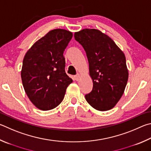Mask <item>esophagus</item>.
<instances>
[{
    "mask_svg": "<svg viewBox=\"0 0 151 151\" xmlns=\"http://www.w3.org/2000/svg\"><path fill=\"white\" fill-rule=\"evenodd\" d=\"M80 78H81V75H79V74H78V75H76V76H75V79L76 81H78L79 79H80Z\"/></svg>",
    "mask_w": 151,
    "mask_h": 151,
    "instance_id": "obj_1",
    "label": "esophagus"
}]
</instances>
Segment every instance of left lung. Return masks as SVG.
<instances>
[{
    "label": "left lung",
    "instance_id": "8db88e82",
    "mask_svg": "<svg viewBox=\"0 0 151 151\" xmlns=\"http://www.w3.org/2000/svg\"><path fill=\"white\" fill-rule=\"evenodd\" d=\"M74 36L86 51L93 82L92 92L85 98L96 110H109L122 98L128 81L125 55L108 35L98 29L85 28Z\"/></svg>",
    "mask_w": 151,
    "mask_h": 151
}]
</instances>
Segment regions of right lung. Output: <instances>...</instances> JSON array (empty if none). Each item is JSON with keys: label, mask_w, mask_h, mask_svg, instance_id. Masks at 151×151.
Here are the masks:
<instances>
[{"label": "right lung", "mask_w": 151, "mask_h": 151, "mask_svg": "<svg viewBox=\"0 0 151 151\" xmlns=\"http://www.w3.org/2000/svg\"><path fill=\"white\" fill-rule=\"evenodd\" d=\"M73 37L65 29H54L34 43L25 54L21 70L24 90L41 110L59 106L72 78L65 73L63 53Z\"/></svg>", "instance_id": "right-lung-1"}]
</instances>
